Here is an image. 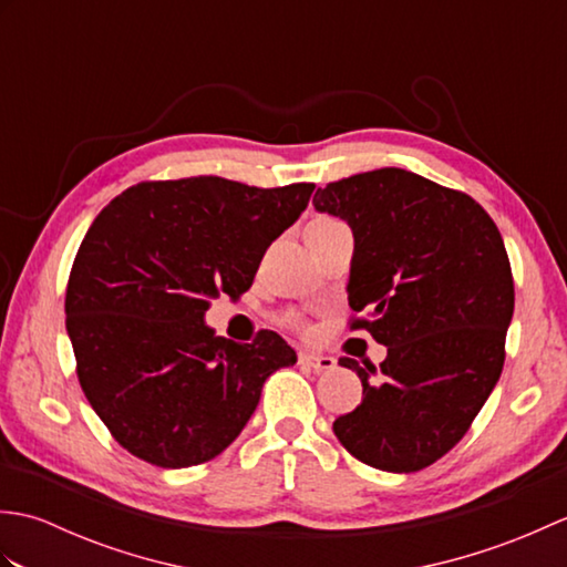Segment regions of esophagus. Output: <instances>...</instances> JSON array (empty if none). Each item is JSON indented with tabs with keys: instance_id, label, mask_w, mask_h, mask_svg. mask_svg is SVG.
Wrapping results in <instances>:
<instances>
[{
	"instance_id": "34e87169",
	"label": "esophagus",
	"mask_w": 567,
	"mask_h": 567,
	"mask_svg": "<svg viewBox=\"0 0 567 567\" xmlns=\"http://www.w3.org/2000/svg\"><path fill=\"white\" fill-rule=\"evenodd\" d=\"M299 365L311 368L315 372H327L336 368V360L331 355H319V353H299Z\"/></svg>"
}]
</instances>
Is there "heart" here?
Masks as SVG:
<instances>
[{
	"instance_id": "obj_1",
	"label": "heart",
	"mask_w": 567,
	"mask_h": 567,
	"mask_svg": "<svg viewBox=\"0 0 567 567\" xmlns=\"http://www.w3.org/2000/svg\"><path fill=\"white\" fill-rule=\"evenodd\" d=\"M329 221H333V219H317V221H311V224H329ZM280 321L285 323V327L297 329V331H305L307 329V321H305L302 315H299V311H285V315L280 317Z\"/></svg>"
}]
</instances>
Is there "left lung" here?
Here are the masks:
<instances>
[{"label": "left lung", "instance_id": "obj_1", "mask_svg": "<svg viewBox=\"0 0 567 567\" xmlns=\"http://www.w3.org/2000/svg\"><path fill=\"white\" fill-rule=\"evenodd\" d=\"M315 207L355 238L348 305L388 358L360 368L363 402L333 421L370 467L416 473L461 441L504 368L514 277L497 224L465 192L400 167L319 187Z\"/></svg>", "mask_w": 567, "mask_h": 567}]
</instances>
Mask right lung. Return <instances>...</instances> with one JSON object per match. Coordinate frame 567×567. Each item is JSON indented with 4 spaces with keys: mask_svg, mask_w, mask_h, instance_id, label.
Masks as SVG:
<instances>
[{
    "mask_svg": "<svg viewBox=\"0 0 567 567\" xmlns=\"http://www.w3.org/2000/svg\"><path fill=\"white\" fill-rule=\"evenodd\" d=\"M315 185L248 187L199 175L128 187L92 221L72 262L65 327L78 380L118 445L158 467L231 445L262 382L297 363L282 336H214L212 299H238Z\"/></svg>",
    "mask_w": 567,
    "mask_h": 567,
    "instance_id": "right-lung-1",
    "label": "right lung"
}]
</instances>
